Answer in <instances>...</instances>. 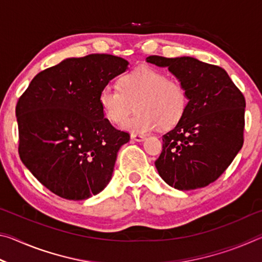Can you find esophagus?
I'll return each mask as SVG.
<instances>
[{"label": "esophagus", "instance_id": "esophagus-1", "mask_svg": "<svg viewBox=\"0 0 262 262\" xmlns=\"http://www.w3.org/2000/svg\"><path fill=\"white\" fill-rule=\"evenodd\" d=\"M130 139L134 141H137V142H141L145 139V136L141 135V134H134V133H133V134H130Z\"/></svg>", "mask_w": 262, "mask_h": 262}]
</instances>
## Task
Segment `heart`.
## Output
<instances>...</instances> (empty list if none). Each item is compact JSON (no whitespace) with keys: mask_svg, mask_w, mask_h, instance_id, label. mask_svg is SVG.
I'll list each match as a JSON object with an SVG mask.
<instances>
[{"mask_svg":"<svg viewBox=\"0 0 262 262\" xmlns=\"http://www.w3.org/2000/svg\"><path fill=\"white\" fill-rule=\"evenodd\" d=\"M98 103L110 122L120 125L137 104L138 114L125 122L133 133H150L157 128L168 129L181 121L187 110L188 95L183 83L149 66L133 69L119 79V89H101Z\"/></svg>","mask_w":262,"mask_h":262,"instance_id":"1","label":"heart"}]
</instances>
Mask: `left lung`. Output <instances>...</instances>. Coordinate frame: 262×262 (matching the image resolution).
<instances>
[{
    "instance_id": "8db88e82",
    "label": "left lung",
    "mask_w": 262,
    "mask_h": 262,
    "mask_svg": "<svg viewBox=\"0 0 262 262\" xmlns=\"http://www.w3.org/2000/svg\"><path fill=\"white\" fill-rule=\"evenodd\" d=\"M147 62L166 67L188 95L184 118L163 135V150L155 162L158 173L177 189L206 187L220 178L243 147L244 95L219 66L190 56L151 55Z\"/></svg>"
}]
</instances>
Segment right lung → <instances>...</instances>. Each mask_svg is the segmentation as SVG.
I'll return each mask as SVG.
<instances>
[{"label":"right lung","mask_w":262,"mask_h":262,"mask_svg":"<svg viewBox=\"0 0 262 262\" xmlns=\"http://www.w3.org/2000/svg\"><path fill=\"white\" fill-rule=\"evenodd\" d=\"M127 66L111 54L70 57L39 73L19 97V157L60 198L85 200L112 178L119 149L130 136L104 117L98 96Z\"/></svg>","instance_id":"right-lung-1"}]
</instances>
